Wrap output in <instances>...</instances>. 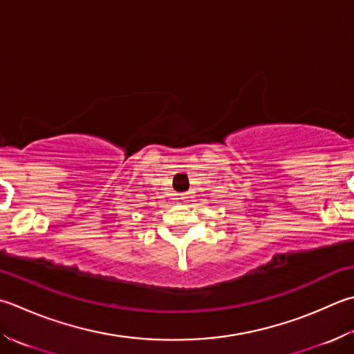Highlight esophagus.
<instances>
[{"label":"esophagus","mask_w":354,"mask_h":354,"mask_svg":"<svg viewBox=\"0 0 354 354\" xmlns=\"http://www.w3.org/2000/svg\"><path fill=\"white\" fill-rule=\"evenodd\" d=\"M195 198V193H193L192 190H189V192H185V193H183L181 195V199L184 201V203H190V201Z\"/></svg>","instance_id":"obj_1"}]
</instances>
